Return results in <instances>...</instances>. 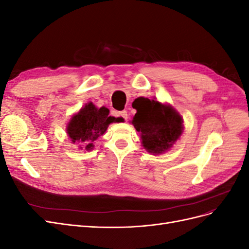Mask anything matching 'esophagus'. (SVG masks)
I'll list each match as a JSON object with an SVG mask.
<instances>
[{"label": "esophagus", "instance_id": "34e87169", "mask_svg": "<svg viewBox=\"0 0 249 249\" xmlns=\"http://www.w3.org/2000/svg\"><path fill=\"white\" fill-rule=\"evenodd\" d=\"M119 116L123 117L124 120H126V119H127V112H126L125 110H124V111H122V112H119Z\"/></svg>", "mask_w": 249, "mask_h": 249}]
</instances>
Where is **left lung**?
Masks as SVG:
<instances>
[{
  "label": "left lung",
  "instance_id": "1",
  "mask_svg": "<svg viewBox=\"0 0 249 249\" xmlns=\"http://www.w3.org/2000/svg\"><path fill=\"white\" fill-rule=\"evenodd\" d=\"M132 124L141 133L142 145L148 153L159 155L172 147L183 133V118L170 105L138 97L135 100Z\"/></svg>",
  "mask_w": 249,
  "mask_h": 249
}]
</instances>
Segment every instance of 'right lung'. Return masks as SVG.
Returning <instances> with one entry per match:
<instances>
[{
	"instance_id": "obj_1",
	"label": "right lung",
	"mask_w": 249,
	"mask_h": 249,
	"mask_svg": "<svg viewBox=\"0 0 249 249\" xmlns=\"http://www.w3.org/2000/svg\"><path fill=\"white\" fill-rule=\"evenodd\" d=\"M119 120L109 115L108 108H96L90 102L72 115L67 124L66 132L72 143H79L80 148L84 146L86 150H91L94 146L93 142L105 134L109 124L119 123Z\"/></svg>"
}]
</instances>
